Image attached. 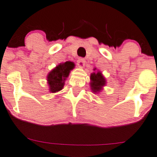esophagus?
Returning a JSON list of instances; mask_svg holds the SVG:
<instances>
[{
  "label": "esophagus",
  "mask_w": 157,
  "mask_h": 157,
  "mask_svg": "<svg viewBox=\"0 0 157 157\" xmlns=\"http://www.w3.org/2000/svg\"><path fill=\"white\" fill-rule=\"evenodd\" d=\"M85 59L83 58H80L78 60H77V65L79 66L80 67H83V66H84V64H85Z\"/></svg>",
  "instance_id": "esophagus-1"
}]
</instances>
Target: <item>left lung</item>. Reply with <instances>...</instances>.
I'll list each match as a JSON object with an SVG mask.
<instances>
[{
	"label": "left lung",
	"mask_w": 157,
	"mask_h": 157,
	"mask_svg": "<svg viewBox=\"0 0 157 157\" xmlns=\"http://www.w3.org/2000/svg\"><path fill=\"white\" fill-rule=\"evenodd\" d=\"M90 79H91L90 86H91L92 90L94 93L99 92L102 90V86H105V80L100 72L93 73L90 76Z\"/></svg>",
	"instance_id": "left-lung-1"
}]
</instances>
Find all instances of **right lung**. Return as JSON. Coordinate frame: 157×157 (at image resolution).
Here are the masks:
<instances>
[{
    "mask_svg": "<svg viewBox=\"0 0 157 157\" xmlns=\"http://www.w3.org/2000/svg\"><path fill=\"white\" fill-rule=\"evenodd\" d=\"M74 67V64L71 61H66L60 64L52 70L47 77V80L52 93H57L62 90L64 80L69 75L70 71Z\"/></svg>",
    "mask_w": 157,
    "mask_h": 157,
    "instance_id": "right-lung-1",
    "label": "right lung"
}]
</instances>
